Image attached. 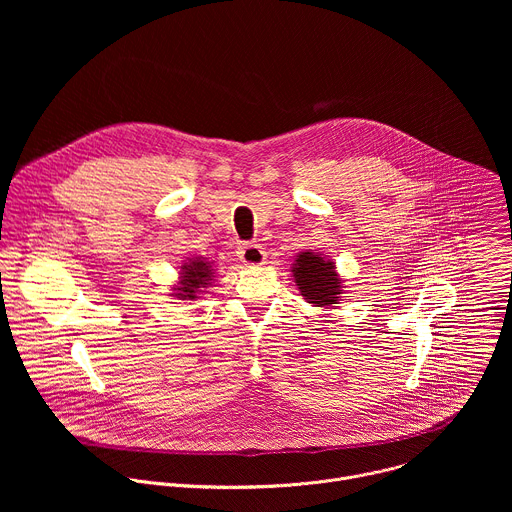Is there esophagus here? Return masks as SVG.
Instances as JSON below:
<instances>
[{"instance_id":"1","label":"esophagus","mask_w":512,"mask_h":512,"mask_svg":"<svg viewBox=\"0 0 512 512\" xmlns=\"http://www.w3.org/2000/svg\"><path fill=\"white\" fill-rule=\"evenodd\" d=\"M237 257L245 263V265H263L267 255L265 249L261 245H243L237 249Z\"/></svg>"}]
</instances>
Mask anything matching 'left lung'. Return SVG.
<instances>
[{"label":"left lung","instance_id":"1","mask_svg":"<svg viewBox=\"0 0 512 512\" xmlns=\"http://www.w3.org/2000/svg\"><path fill=\"white\" fill-rule=\"evenodd\" d=\"M294 277L300 285L302 296L314 306H330L338 302V294H342L340 277L334 271L332 261L306 251L298 255L294 263Z\"/></svg>","mask_w":512,"mask_h":512}]
</instances>
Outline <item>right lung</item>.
Segmentation results:
<instances>
[{
	"instance_id": "add662e5",
	"label": "right lung",
	"mask_w": 512,
	"mask_h": 512,
	"mask_svg": "<svg viewBox=\"0 0 512 512\" xmlns=\"http://www.w3.org/2000/svg\"><path fill=\"white\" fill-rule=\"evenodd\" d=\"M210 277H212V271H210L208 263H204L200 259H194V261L186 263L182 267V283L176 287V291H178L176 296L180 300H194L196 291L200 287H206Z\"/></svg>"
}]
</instances>
